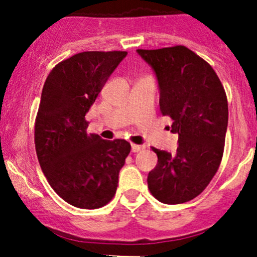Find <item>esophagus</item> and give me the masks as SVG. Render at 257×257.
Segmentation results:
<instances>
[{"label": "esophagus", "instance_id": "esophagus-1", "mask_svg": "<svg viewBox=\"0 0 257 257\" xmlns=\"http://www.w3.org/2000/svg\"><path fill=\"white\" fill-rule=\"evenodd\" d=\"M146 148V146H139V144H132V152L137 153V152H141Z\"/></svg>", "mask_w": 257, "mask_h": 257}]
</instances>
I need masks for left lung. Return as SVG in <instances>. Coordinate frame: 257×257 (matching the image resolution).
<instances>
[{"mask_svg":"<svg viewBox=\"0 0 257 257\" xmlns=\"http://www.w3.org/2000/svg\"><path fill=\"white\" fill-rule=\"evenodd\" d=\"M137 52L156 74L161 111L171 116V132L178 134L174 153L152 148L158 163L149 172L148 188L166 205L188 202L208 186L222 159L225 89L210 64L186 46Z\"/></svg>","mask_w":257,"mask_h":257,"instance_id":"left-lung-1","label":"left lung"}]
</instances>
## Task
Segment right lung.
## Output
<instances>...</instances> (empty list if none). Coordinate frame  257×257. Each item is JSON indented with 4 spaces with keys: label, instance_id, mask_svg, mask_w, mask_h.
I'll list each match as a JSON object with an SVG mask.
<instances>
[{
    "label": "right lung",
    "instance_id": "right-lung-1",
    "mask_svg": "<svg viewBox=\"0 0 257 257\" xmlns=\"http://www.w3.org/2000/svg\"><path fill=\"white\" fill-rule=\"evenodd\" d=\"M126 51H86L57 64L44 84L35 123V147L45 177L57 195L94 210L114 197L131 152L124 139L88 134L85 115Z\"/></svg>",
    "mask_w": 257,
    "mask_h": 257
}]
</instances>
